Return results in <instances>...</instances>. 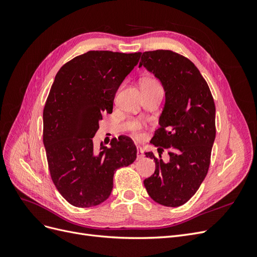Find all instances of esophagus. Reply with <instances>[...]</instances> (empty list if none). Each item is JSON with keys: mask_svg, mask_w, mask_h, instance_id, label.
I'll use <instances>...</instances> for the list:
<instances>
[{"mask_svg": "<svg viewBox=\"0 0 257 257\" xmlns=\"http://www.w3.org/2000/svg\"><path fill=\"white\" fill-rule=\"evenodd\" d=\"M145 157L143 148L142 147H137V159H143Z\"/></svg>", "mask_w": 257, "mask_h": 257, "instance_id": "1", "label": "esophagus"}]
</instances>
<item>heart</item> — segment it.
<instances>
[{
	"label": "heart",
	"instance_id": "obj_1",
	"mask_svg": "<svg viewBox=\"0 0 257 257\" xmlns=\"http://www.w3.org/2000/svg\"><path fill=\"white\" fill-rule=\"evenodd\" d=\"M144 83H158V82H157V81H154V80H146ZM141 130H142L141 124L134 123L133 125H132V131H133V133H134L136 136H139V135H141Z\"/></svg>",
	"mask_w": 257,
	"mask_h": 257
}]
</instances>
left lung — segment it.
Masks as SVG:
<instances>
[{"label": "left lung", "mask_w": 257, "mask_h": 257, "mask_svg": "<svg viewBox=\"0 0 257 257\" xmlns=\"http://www.w3.org/2000/svg\"><path fill=\"white\" fill-rule=\"evenodd\" d=\"M146 67L165 91L160 127L151 144L158 147L146 157L154 160L155 172L144 181L158 204L179 207L197 192L208 173L215 138V106L211 92L198 68L188 58L170 50L143 53L139 67ZM167 150L170 161L160 153Z\"/></svg>", "instance_id": "8db88e82"}]
</instances>
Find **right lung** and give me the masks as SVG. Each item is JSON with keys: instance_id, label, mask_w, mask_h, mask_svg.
<instances>
[{"instance_id": "obj_1", "label": "right lung", "mask_w": 257, "mask_h": 257, "mask_svg": "<svg viewBox=\"0 0 257 257\" xmlns=\"http://www.w3.org/2000/svg\"><path fill=\"white\" fill-rule=\"evenodd\" d=\"M142 52L88 51L60 68L46 100L43 142L57 190L69 204L89 208L110 196L113 175L136 160L127 136L110 148L93 145L102 113L112 112L113 99Z\"/></svg>"}]
</instances>
